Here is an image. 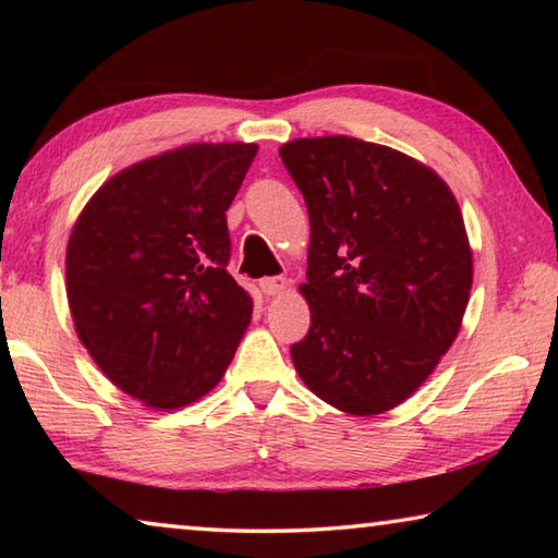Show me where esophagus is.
Listing matches in <instances>:
<instances>
[{
    "mask_svg": "<svg viewBox=\"0 0 558 558\" xmlns=\"http://www.w3.org/2000/svg\"><path fill=\"white\" fill-rule=\"evenodd\" d=\"M260 290L266 292L268 298H272V295H282V292L288 290V280L282 278V276H270V278H263V280H260Z\"/></svg>",
    "mask_w": 558,
    "mask_h": 558,
    "instance_id": "esophagus-1",
    "label": "esophagus"
}]
</instances>
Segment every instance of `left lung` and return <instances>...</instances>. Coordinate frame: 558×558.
Wrapping results in <instances>:
<instances>
[{
	"label": "left lung",
	"instance_id": "obj_1",
	"mask_svg": "<svg viewBox=\"0 0 558 558\" xmlns=\"http://www.w3.org/2000/svg\"><path fill=\"white\" fill-rule=\"evenodd\" d=\"M280 159L310 214V329L292 364L339 411H389L428 379L465 315L460 206L426 165L356 137L292 140Z\"/></svg>",
	"mask_w": 558,
	"mask_h": 558
}]
</instances>
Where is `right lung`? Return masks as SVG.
Listing matches in <instances>:
<instances>
[{"mask_svg": "<svg viewBox=\"0 0 558 558\" xmlns=\"http://www.w3.org/2000/svg\"><path fill=\"white\" fill-rule=\"evenodd\" d=\"M258 145H186L108 179L73 226L69 305L108 379L153 409L221 381L253 300L226 270V211Z\"/></svg>", "mask_w": 558, "mask_h": 558, "instance_id": "add662e5", "label": "right lung"}]
</instances>
